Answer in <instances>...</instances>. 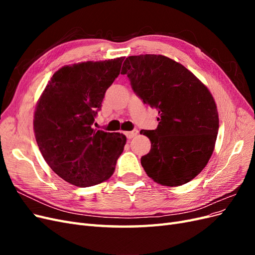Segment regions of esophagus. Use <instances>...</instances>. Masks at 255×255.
<instances>
[{
    "mask_svg": "<svg viewBox=\"0 0 255 255\" xmlns=\"http://www.w3.org/2000/svg\"><path fill=\"white\" fill-rule=\"evenodd\" d=\"M137 134H138L137 129H133L130 130V132H126V136L128 138V139H132V138H134Z\"/></svg>",
    "mask_w": 255,
    "mask_h": 255,
    "instance_id": "34e87169",
    "label": "esophagus"
}]
</instances>
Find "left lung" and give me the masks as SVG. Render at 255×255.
<instances>
[{"label":"left lung","instance_id":"8db88e82","mask_svg":"<svg viewBox=\"0 0 255 255\" xmlns=\"http://www.w3.org/2000/svg\"><path fill=\"white\" fill-rule=\"evenodd\" d=\"M121 74L159 115L156 129L140 130L151 141L150 152L141 157L145 173L164 186L195 179L217 139L219 118L211 91L188 69L164 55L128 56Z\"/></svg>","mask_w":255,"mask_h":255}]
</instances>
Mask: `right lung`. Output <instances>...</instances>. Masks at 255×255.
<instances>
[{
    "label": "right lung",
    "mask_w": 255,
    "mask_h": 255,
    "mask_svg": "<svg viewBox=\"0 0 255 255\" xmlns=\"http://www.w3.org/2000/svg\"><path fill=\"white\" fill-rule=\"evenodd\" d=\"M123 59L61 67L38 100L34 114L37 144L52 170L75 186L109 180L123 152L126 135L91 127Z\"/></svg>",
    "instance_id": "right-lung-1"
}]
</instances>
